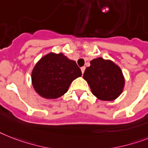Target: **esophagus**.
I'll return each mask as SVG.
<instances>
[{"mask_svg":"<svg viewBox=\"0 0 148 148\" xmlns=\"http://www.w3.org/2000/svg\"><path fill=\"white\" fill-rule=\"evenodd\" d=\"M80 69H81V71H82V74H84V73L85 69H86V68H85L84 66V67H82V68H80Z\"/></svg>","mask_w":148,"mask_h":148,"instance_id":"esophagus-1","label":"esophagus"}]
</instances>
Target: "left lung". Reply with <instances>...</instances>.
<instances>
[{"label":"left lung","instance_id":"obj_1","mask_svg":"<svg viewBox=\"0 0 148 148\" xmlns=\"http://www.w3.org/2000/svg\"><path fill=\"white\" fill-rule=\"evenodd\" d=\"M83 77L90 85L93 94L101 100L116 99L124 87L125 80L119 67L102 58L91 61Z\"/></svg>","mask_w":148,"mask_h":148}]
</instances>
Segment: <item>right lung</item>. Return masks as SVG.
<instances>
[{
	"instance_id": "add662e5",
	"label": "right lung",
	"mask_w": 148,
	"mask_h": 148,
	"mask_svg": "<svg viewBox=\"0 0 148 148\" xmlns=\"http://www.w3.org/2000/svg\"><path fill=\"white\" fill-rule=\"evenodd\" d=\"M82 72L74 61L63 54L50 53L42 58L32 73V85L41 97L56 99L68 91Z\"/></svg>"
}]
</instances>
